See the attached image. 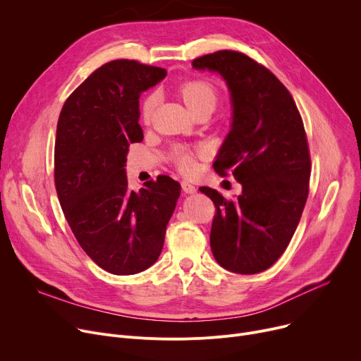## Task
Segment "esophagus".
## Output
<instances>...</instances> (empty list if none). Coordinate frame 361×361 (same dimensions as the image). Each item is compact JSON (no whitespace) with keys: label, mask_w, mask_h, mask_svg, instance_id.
<instances>
[{"label":"esophagus","mask_w":361,"mask_h":361,"mask_svg":"<svg viewBox=\"0 0 361 361\" xmlns=\"http://www.w3.org/2000/svg\"><path fill=\"white\" fill-rule=\"evenodd\" d=\"M181 187H183L184 193H187V195H193V193H196V191H197V188L193 184H190L188 181H183Z\"/></svg>","instance_id":"34e87169"}]
</instances>
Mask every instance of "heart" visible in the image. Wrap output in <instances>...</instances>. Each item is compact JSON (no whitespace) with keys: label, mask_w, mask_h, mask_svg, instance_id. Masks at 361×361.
<instances>
[{"label":"heart","mask_w":361,"mask_h":361,"mask_svg":"<svg viewBox=\"0 0 361 361\" xmlns=\"http://www.w3.org/2000/svg\"><path fill=\"white\" fill-rule=\"evenodd\" d=\"M180 95L183 97L187 107L193 111L203 106H210L214 109L218 103V90L213 84L204 80H191L180 85ZM157 104V95L149 94L148 97L143 100L140 116L145 123H149L154 110ZM173 158L178 165L180 170L185 174H191L196 170V154L185 148V147H176L173 151Z\"/></svg>","instance_id":"1"}]
</instances>
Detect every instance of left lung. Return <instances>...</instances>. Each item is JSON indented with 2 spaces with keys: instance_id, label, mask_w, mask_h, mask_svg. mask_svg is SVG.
<instances>
[{
  "instance_id": "1",
  "label": "left lung",
  "mask_w": 361,
  "mask_h": 361,
  "mask_svg": "<svg viewBox=\"0 0 361 361\" xmlns=\"http://www.w3.org/2000/svg\"><path fill=\"white\" fill-rule=\"evenodd\" d=\"M193 68L219 72L231 91L232 128L213 162L243 193L228 200L200 187L216 207L210 248L238 274L271 267L289 245L309 195L310 155L296 103L270 69L236 51L193 59Z\"/></svg>"
}]
</instances>
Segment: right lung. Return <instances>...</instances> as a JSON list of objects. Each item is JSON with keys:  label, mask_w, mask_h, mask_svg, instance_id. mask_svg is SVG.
I'll list each match as a JSON object with an SVG mask.
<instances>
[{"label": "right lung", "mask_w": 361, "mask_h": 361, "mask_svg": "<svg viewBox=\"0 0 361 361\" xmlns=\"http://www.w3.org/2000/svg\"><path fill=\"white\" fill-rule=\"evenodd\" d=\"M166 75L137 61L104 63L66 99L55 140V185L68 225L103 270L136 274L158 259L181 185L168 176L129 188L130 143L140 142L139 97Z\"/></svg>", "instance_id": "right-lung-1"}]
</instances>
